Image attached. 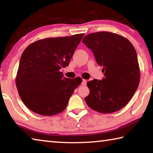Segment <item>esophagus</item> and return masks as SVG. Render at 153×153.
<instances>
[{"mask_svg": "<svg viewBox=\"0 0 153 153\" xmlns=\"http://www.w3.org/2000/svg\"><path fill=\"white\" fill-rule=\"evenodd\" d=\"M86 83H87V81L86 79H83L82 82V85H83V86H85V85H86Z\"/></svg>", "mask_w": 153, "mask_h": 153, "instance_id": "esophagus-1", "label": "esophagus"}]
</instances>
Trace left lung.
I'll return each instance as SVG.
<instances>
[{
    "label": "left lung",
    "mask_w": 153,
    "mask_h": 153,
    "mask_svg": "<svg viewBox=\"0 0 153 153\" xmlns=\"http://www.w3.org/2000/svg\"><path fill=\"white\" fill-rule=\"evenodd\" d=\"M82 42L92 50L105 77L87 83L89 95L84 98L90 108L101 113L116 112L125 107L140 83L135 48L127 38L108 32L92 33Z\"/></svg>",
    "instance_id": "obj_1"
}]
</instances>
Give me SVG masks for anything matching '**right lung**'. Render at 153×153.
Wrapping results in <instances>:
<instances>
[{
  "mask_svg": "<svg viewBox=\"0 0 153 153\" xmlns=\"http://www.w3.org/2000/svg\"><path fill=\"white\" fill-rule=\"evenodd\" d=\"M84 33L36 41L21 56L15 83L26 107L41 115L63 111L82 79L63 77L60 69L69 65Z\"/></svg>",
  "mask_w": 153,
  "mask_h": 153,
  "instance_id": "add662e5",
  "label": "right lung"
}]
</instances>
